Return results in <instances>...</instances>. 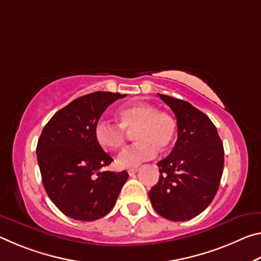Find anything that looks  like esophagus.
<instances>
[{
    "mask_svg": "<svg viewBox=\"0 0 261 261\" xmlns=\"http://www.w3.org/2000/svg\"><path fill=\"white\" fill-rule=\"evenodd\" d=\"M137 171H138V169L137 168H131V169H127V173H129L130 176H134Z\"/></svg>",
    "mask_w": 261,
    "mask_h": 261,
    "instance_id": "obj_1",
    "label": "esophagus"
}]
</instances>
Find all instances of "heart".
Returning a JSON list of instances; mask_svg holds the SVG:
<instances>
[{"mask_svg": "<svg viewBox=\"0 0 261 261\" xmlns=\"http://www.w3.org/2000/svg\"><path fill=\"white\" fill-rule=\"evenodd\" d=\"M120 124L100 120L94 126V138L105 149L121 148L126 140V132H133L137 140L120 153L116 163L121 168H132L151 160L160 151L173 144L176 124L169 115L146 103H131L118 110Z\"/></svg>", "mask_w": 261, "mask_h": 261, "instance_id": "obj_1", "label": "heart"}]
</instances>
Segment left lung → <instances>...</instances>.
Instances as JSON below:
<instances>
[{
    "label": "left lung",
    "instance_id": "8db88e82",
    "mask_svg": "<svg viewBox=\"0 0 261 261\" xmlns=\"http://www.w3.org/2000/svg\"><path fill=\"white\" fill-rule=\"evenodd\" d=\"M177 118V140L158 162L160 177L149 190L152 206L165 219L187 221L204 212L219 190L224 149L210 117L187 101L159 94Z\"/></svg>",
    "mask_w": 261,
    "mask_h": 261
}]
</instances>
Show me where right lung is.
<instances>
[{
	"instance_id": "add662e5",
	"label": "right lung",
	"mask_w": 261,
	"mask_h": 261,
	"mask_svg": "<svg viewBox=\"0 0 261 261\" xmlns=\"http://www.w3.org/2000/svg\"><path fill=\"white\" fill-rule=\"evenodd\" d=\"M124 96L102 91L81 96L59 110L43 127L37 145L42 183L50 200L69 218H103L129 178L125 170L100 171L113 158L94 138L101 115Z\"/></svg>"
}]
</instances>
